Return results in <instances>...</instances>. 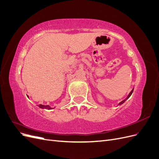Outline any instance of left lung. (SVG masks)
Listing matches in <instances>:
<instances>
[{
    "mask_svg": "<svg viewBox=\"0 0 159 159\" xmlns=\"http://www.w3.org/2000/svg\"><path fill=\"white\" fill-rule=\"evenodd\" d=\"M133 89H132V91H131V92H130V93H129V95H128V96H127V98H126V99H124V100H123V101H122V102H120V103H119V105H121V104H123V103H124V102H125V101H126V100H127V99H128V98H129V97H130V96H131V94H132V93H133Z\"/></svg>",
    "mask_w": 159,
    "mask_h": 159,
    "instance_id": "left-lung-1",
    "label": "left lung"
}]
</instances>
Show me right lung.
Masks as SVG:
<instances>
[{
    "label": "right lung",
    "mask_w": 159,
    "mask_h": 159,
    "mask_svg": "<svg viewBox=\"0 0 159 159\" xmlns=\"http://www.w3.org/2000/svg\"><path fill=\"white\" fill-rule=\"evenodd\" d=\"M38 107L42 108V109H52L49 106V105H42V104H40L39 105H38Z\"/></svg>",
    "instance_id": "right-lung-1"
}]
</instances>
